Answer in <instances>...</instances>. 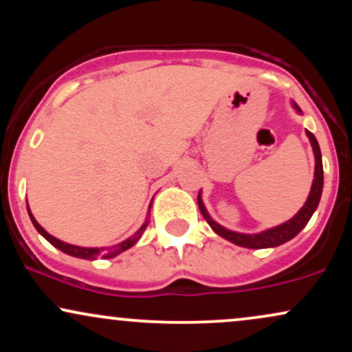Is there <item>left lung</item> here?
<instances>
[{"mask_svg": "<svg viewBox=\"0 0 352 352\" xmlns=\"http://www.w3.org/2000/svg\"><path fill=\"white\" fill-rule=\"evenodd\" d=\"M292 106L298 114H301V109L296 102H294V100H292ZM306 135H308L311 147H313V152H314V179H313V185H311L308 199H306L305 205L300 208V212H298L293 218H289L288 221H285V223L265 230V232H260V233L233 232V230L221 227L220 223H217V221L210 217V213L207 212V208H205L204 205V200H201V190H200L199 199H197L199 200V208L201 215H204L205 220H207V223L212 227V230L217 233V235L225 238V240L232 241L233 245L243 246V248L261 250V248H274V246L286 243V241H289L292 238L296 236L298 233L306 227L309 218L313 217L314 212H316L319 200H321L322 184H324V175H322V159H321V151H319V144L316 137L311 134L309 131H306Z\"/></svg>", "mask_w": 352, "mask_h": 352, "instance_id": "obj_1", "label": "left lung"}]
</instances>
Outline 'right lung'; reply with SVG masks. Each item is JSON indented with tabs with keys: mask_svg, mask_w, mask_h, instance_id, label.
<instances>
[{
	"mask_svg": "<svg viewBox=\"0 0 352 352\" xmlns=\"http://www.w3.org/2000/svg\"><path fill=\"white\" fill-rule=\"evenodd\" d=\"M26 207H28V213H30L31 221H33L34 228L38 230L39 235H43L52 246H56V248L60 250L63 253L71 254V256H76V258H82V260H98V258H100V256H102V258H114V256H117V254H120L122 252H125V250L131 248V246H134L137 241L140 240V236H142L145 228H147L148 215H151V213H147V218H145L142 227L137 230L134 235L125 238V240L120 241V243L112 245V246H104V248H87V246H78V245L66 243V241L58 240L56 236L50 235V233H47L46 230H44L41 225L36 221V218L33 217V213H31V210H30V205H26ZM148 212H151V207H148Z\"/></svg>",
	"mask_w": 352,
	"mask_h": 352,
	"instance_id": "1",
	"label": "right lung"
}]
</instances>
